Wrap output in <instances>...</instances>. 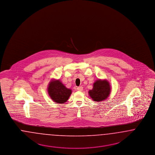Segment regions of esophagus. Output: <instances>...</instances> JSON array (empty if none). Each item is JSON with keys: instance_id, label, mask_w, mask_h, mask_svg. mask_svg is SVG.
<instances>
[{"instance_id": "obj_1", "label": "esophagus", "mask_w": 155, "mask_h": 155, "mask_svg": "<svg viewBox=\"0 0 155 155\" xmlns=\"http://www.w3.org/2000/svg\"><path fill=\"white\" fill-rule=\"evenodd\" d=\"M77 90H78V91H82V90H83V87H82V86L78 87H77Z\"/></svg>"}]
</instances>
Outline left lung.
<instances>
[{"label":"left lung","instance_id":"left-lung-1","mask_svg":"<svg viewBox=\"0 0 155 155\" xmlns=\"http://www.w3.org/2000/svg\"><path fill=\"white\" fill-rule=\"evenodd\" d=\"M110 92V84L108 81L98 80L95 82L93 89L88 93L94 101L99 102L107 99Z\"/></svg>","mask_w":155,"mask_h":155}]
</instances>
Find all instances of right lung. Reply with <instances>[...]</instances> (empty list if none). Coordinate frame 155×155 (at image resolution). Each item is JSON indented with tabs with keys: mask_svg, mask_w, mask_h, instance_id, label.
Wrapping results in <instances>:
<instances>
[{
	"mask_svg": "<svg viewBox=\"0 0 155 155\" xmlns=\"http://www.w3.org/2000/svg\"><path fill=\"white\" fill-rule=\"evenodd\" d=\"M48 93L54 102L63 104L68 100L72 91L58 80L50 82L48 87Z\"/></svg>",
	"mask_w": 155,
	"mask_h": 155,
	"instance_id": "right-lung-1",
	"label": "right lung"
}]
</instances>
